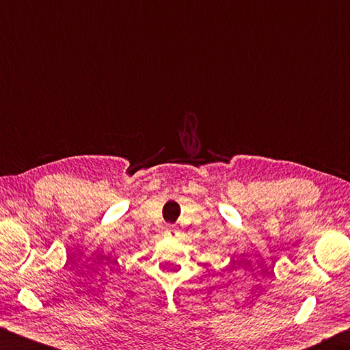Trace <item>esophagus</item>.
<instances>
[{
	"mask_svg": "<svg viewBox=\"0 0 350 350\" xmlns=\"http://www.w3.org/2000/svg\"><path fill=\"white\" fill-rule=\"evenodd\" d=\"M176 232L178 230H176L175 226H167V228H165V235L167 237H175Z\"/></svg>",
	"mask_w": 350,
	"mask_h": 350,
	"instance_id": "1",
	"label": "esophagus"
}]
</instances>
